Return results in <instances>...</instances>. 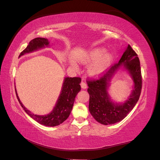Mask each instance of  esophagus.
Returning <instances> with one entry per match:
<instances>
[{
	"label": "esophagus",
	"instance_id": "obj_1",
	"mask_svg": "<svg viewBox=\"0 0 160 160\" xmlns=\"http://www.w3.org/2000/svg\"><path fill=\"white\" fill-rule=\"evenodd\" d=\"M80 85H81V87H82V89H87V84L84 82V81H82V82H81V84H80Z\"/></svg>",
	"mask_w": 160,
	"mask_h": 160
}]
</instances>
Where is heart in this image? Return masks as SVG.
<instances>
[{
  "instance_id": "b5f03b06",
  "label": "heart",
  "mask_w": 160,
  "mask_h": 160,
  "mask_svg": "<svg viewBox=\"0 0 160 160\" xmlns=\"http://www.w3.org/2000/svg\"><path fill=\"white\" fill-rule=\"evenodd\" d=\"M114 60V55L112 52H106V49L102 47L89 50L84 52L79 58V62L82 64H90L87 68V73L92 78H98L101 76L110 67ZM74 68H77L76 64L72 65Z\"/></svg>"
}]
</instances>
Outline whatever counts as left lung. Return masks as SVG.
Wrapping results in <instances>:
<instances>
[{
  "label": "left lung",
  "mask_w": 160,
  "mask_h": 160,
  "mask_svg": "<svg viewBox=\"0 0 160 160\" xmlns=\"http://www.w3.org/2000/svg\"><path fill=\"white\" fill-rule=\"evenodd\" d=\"M119 70H126L133 81V89L123 103L112 99L108 93L110 82ZM142 74L139 58L130 45L126 47L117 64L98 80L87 81L89 94V110L92 117L102 125L118 123L126 117L137 104L142 91Z\"/></svg>",
  "instance_id": "8db88e82"
}]
</instances>
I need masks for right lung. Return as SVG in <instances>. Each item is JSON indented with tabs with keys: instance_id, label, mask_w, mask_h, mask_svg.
Returning <instances> with one entry per match:
<instances>
[{
	"instance_id": "right-lung-1",
	"label": "right lung",
	"mask_w": 160,
	"mask_h": 160,
	"mask_svg": "<svg viewBox=\"0 0 160 160\" xmlns=\"http://www.w3.org/2000/svg\"><path fill=\"white\" fill-rule=\"evenodd\" d=\"M49 43L50 42L48 39L42 38V37H37V38L31 40L26 48L21 52L19 58L26 54H28V53L33 52L39 51L40 49L44 48L46 47H48ZM80 78L65 77L64 82L62 83L61 92L59 93L55 107L49 114L46 115L35 114L28 110L21 102L16 88L15 91L17 99L21 107L31 118L36 121L37 123L45 126L54 127L63 123L69 117L73 106L75 98L81 89L80 85Z\"/></svg>"
}]
</instances>
